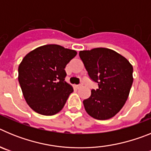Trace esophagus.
Segmentation results:
<instances>
[{
  "label": "esophagus",
  "mask_w": 151,
  "mask_h": 151,
  "mask_svg": "<svg viewBox=\"0 0 151 151\" xmlns=\"http://www.w3.org/2000/svg\"><path fill=\"white\" fill-rule=\"evenodd\" d=\"M74 87L76 88H79L80 87H82V85H75Z\"/></svg>",
  "instance_id": "34e87169"
}]
</instances>
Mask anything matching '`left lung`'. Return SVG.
<instances>
[{
    "label": "left lung",
    "mask_w": 151,
    "mask_h": 151,
    "mask_svg": "<svg viewBox=\"0 0 151 151\" xmlns=\"http://www.w3.org/2000/svg\"><path fill=\"white\" fill-rule=\"evenodd\" d=\"M79 57L91 79L98 84L83 101L88 115L105 120L116 114L127 101L133 82V67L126 58L111 49L82 50Z\"/></svg>",
    "instance_id": "left-lung-1"
}]
</instances>
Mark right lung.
Here are the masks:
<instances>
[{"label": "right lung", "mask_w": 151, "mask_h": 151, "mask_svg": "<svg viewBox=\"0 0 151 151\" xmlns=\"http://www.w3.org/2000/svg\"><path fill=\"white\" fill-rule=\"evenodd\" d=\"M77 52L60 45H47L25 56L18 69L24 98L36 113L45 116L60 111L73 91L65 82V67Z\"/></svg>", "instance_id": "right-lung-1"}]
</instances>
